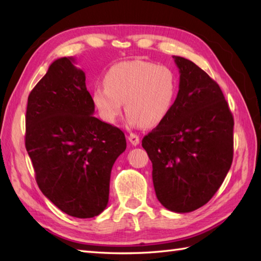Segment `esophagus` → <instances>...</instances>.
Here are the masks:
<instances>
[{
    "mask_svg": "<svg viewBox=\"0 0 261 261\" xmlns=\"http://www.w3.org/2000/svg\"><path fill=\"white\" fill-rule=\"evenodd\" d=\"M127 139H129V141L132 145H134V146H137V145H138L139 141H140L139 136H137L135 134H130V136L127 137Z\"/></svg>",
    "mask_w": 261,
    "mask_h": 261,
    "instance_id": "obj_1",
    "label": "esophagus"
}]
</instances>
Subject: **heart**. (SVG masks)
<instances>
[{
    "instance_id": "1",
    "label": "heart",
    "mask_w": 261,
    "mask_h": 261,
    "mask_svg": "<svg viewBox=\"0 0 261 261\" xmlns=\"http://www.w3.org/2000/svg\"><path fill=\"white\" fill-rule=\"evenodd\" d=\"M105 86H95L92 101L108 124L121 117L124 103L132 127L156 126L173 108L177 77L170 68L149 61L132 60L113 65L103 77Z\"/></svg>"
}]
</instances>
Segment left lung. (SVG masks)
<instances>
[{
  "label": "left lung",
  "mask_w": 261,
  "mask_h": 261,
  "mask_svg": "<svg viewBox=\"0 0 261 261\" xmlns=\"http://www.w3.org/2000/svg\"><path fill=\"white\" fill-rule=\"evenodd\" d=\"M178 93L168 116L143 139L158 200L175 213L204 206L230 169L233 118L220 86L190 60L174 56Z\"/></svg>",
  "instance_id": "1"
}]
</instances>
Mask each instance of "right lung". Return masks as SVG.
Masks as SVG:
<instances>
[{
  "mask_svg": "<svg viewBox=\"0 0 261 261\" xmlns=\"http://www.w3.org/2000/svg\"><path fill=\"white\" fill-rule=\"evenodd\" d=\"M74 62L55 60L31 91L25 146L41 192L68 215L90 219L108 205L110 173L126 140L93 116L85 72Z\"/></svg>",
  "mask_w": 261,
  "mask_h": 261,
  "instance_id": "obj_1",
  "label": "right lung"
}]
</instances>
